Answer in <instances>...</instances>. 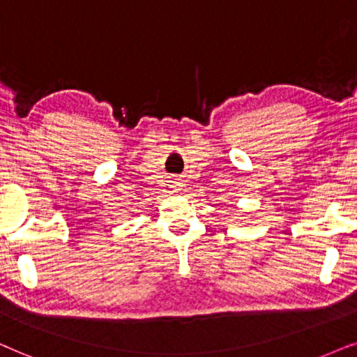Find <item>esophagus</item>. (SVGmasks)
Returning a JSON list of instances; mask_svg holds the SVG:
<instances>
[{
    "label": "esophagus",
    "instance_id": "esophagus-1",
    "mask_svg": "<svg viewBox=\"0 0 357 357\" xmlns=\"http://www.w3.org/2000/svg\"><path fill=\"white\" fill-rule=\"evenodd\" d=\"M171 189H173V192H178V191H181V184H179L178 181H171Z\"/></svg>",
    "mask_w": 357,
    "mask_h": 357
}]
</instances>
